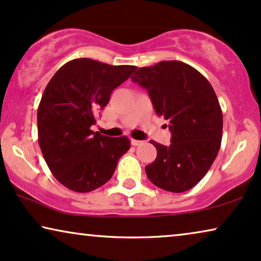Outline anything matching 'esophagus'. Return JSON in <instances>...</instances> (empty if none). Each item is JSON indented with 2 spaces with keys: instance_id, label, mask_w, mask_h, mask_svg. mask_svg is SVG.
I'll use <instances>...</instances> for the list:
<instances>
[{
  "instance_id": "esophagus-1",
  "label": "esophagus",
  "mask_w": 261,
  "mask_h": 261,
  "mask_svg": "<svg viewBox=\"0 0 261 261\" xmlns=\"http://www.w3.org/2000/svg\"><path fill=\"white\" fill-rule=\"evenodd\" d=\"M130 142H132V145H133V146H139V145L142 144L141 140H135V139H132Z\"/></svg>"
}]
</instances>
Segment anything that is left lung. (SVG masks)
Listing matches in <instances>:
<instances>
[{
	"instance_id": "obj_1",
	"label": "left lung",
	"mask_w": 261,
	"mask_h": 261,
	"mask_svg": "<svg viewBox=\"0 0 261 261\" xmlns=\"http://www.w3.org/2000/svg\"><path fill=\"white\" fill-rule=\"evenodd\" d=\"M132 81L148 91L156 115L169 120L172 133L170 146L151 140L156 158L145 167L148 179L166 191L190 190L209 171L222 140V110L212 84L178 60L140 67Z\"/></svg>"
}]
</instances>
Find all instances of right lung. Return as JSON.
<instances>
[{
  "mask_svg": "<svg viewBox=\"0 0 261 261\" xmlns=\"http://www.w3.org/2000/svg\"><path fill=\"white\" fill-rule=\"evenodd\" d=\"M135 69L78 58L64 64L46 85L38 108V141L48 169L65 188L90 192L102 187L130 148L127 137H106L91 126L112 91Z\"/></svg>",
  "mask_w": 261,
  "mask_h": 261,
  "instance_id": "add662e5",
  "label": "right lung"
}]
</instances>
